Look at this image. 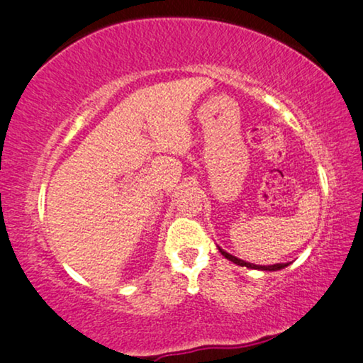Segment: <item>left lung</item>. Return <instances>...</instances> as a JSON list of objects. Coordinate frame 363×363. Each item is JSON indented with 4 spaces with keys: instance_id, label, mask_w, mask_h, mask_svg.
I'll return each instance as SVG.
<instances>
[{
    "instance_id": "obj_1",
    "label": "left lung",
    "mask_w": 363,
    "mask_h": 363,
    "mask_svg": "<svg viewBox=\"0 0 363 363\" xmlns=\"http://www.w3.org/2000/svg\"><path fill=\"white\" fill-rule=\"evenodd\" d=\"M218 250H220V253H222V255H223L225 258H228L230 262L237 263V265H240V267H247V268H257V270H267V272H275V270H281V268H285L286 265H289V263H275V265H253V263L243 262V260H240V258H237V257L230 255L228 252L222 250V248H220V247H218Z\"/></svg>"
}]
</instances>
